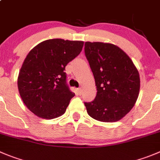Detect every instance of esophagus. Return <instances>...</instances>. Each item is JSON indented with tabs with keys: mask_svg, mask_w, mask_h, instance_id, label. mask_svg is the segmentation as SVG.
<instances>
[{
	"mask_svg": "<svg viewBox=\"0 0 160 160\" xmlns=\"http://www.w3.org/2000/svg\"><path fill=\"white\" fill-rule=\"evenodd\" d=\"M77 92H78L79 95H81V92H82L81 88H77Z\"/></svg>",
	"mask_w": 160,
	"mask_h": 160,
	"instance_id": "1",
	"label": "esophagus"
}]
</instances>
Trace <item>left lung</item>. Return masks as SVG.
Returning a JSON list of instances; mask_svg holds the SVG:
<instances>
[{"label": "left lung", "mask_w": 160, "mask_h": 160, "mask_svg": "<svg viewBox=\"0 0 160 160\" xmlns=\"http://www.w3.org/2000/svg\"><path fill=\"white\" fill-rule=\"evenodd\" d=\"M84 53L97 90L95 99L84 102L88 114L100 122L120 120L138 98L140 76L137 68L122 49L110 43L86 42Z\"/></svg>", "instance_id": "8db88e82"}]
</instances>
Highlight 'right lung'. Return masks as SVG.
Returning a JSON list of instances; mask_svg holds the SVG:
<instances>
[{
	"mask_svg": "<svg viewBox=\"0 0 160 160\" xmlns=\"http://www.w3.org/2000/svg\"><path fill=\"white\" fill-rule=\"evenodd\" d=\"M82 41L48 39L25 58L18 77V89L26 107L35 115L52 119L62 115L75 93L66 83L65 66L77 58Z\"/></svg>",
	"mask_w": 160,
	"mask_h": 160,
	"instance_id": "add662e5",
	"label": "right lung"
}]
</instances>
